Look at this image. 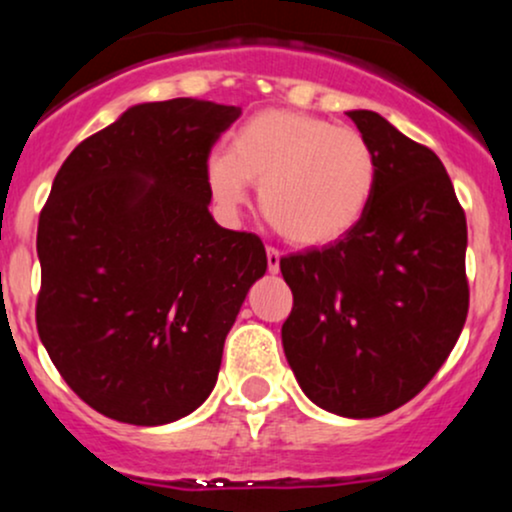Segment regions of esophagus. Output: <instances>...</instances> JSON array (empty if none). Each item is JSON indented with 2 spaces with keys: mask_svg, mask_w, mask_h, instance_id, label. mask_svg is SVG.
I'll return each instance as SVG.
<instances>
[{
  "mask_svg": "<svg viewBox=\"0 0 512 512\" xmlns=\"http://www.w3.org/2000/svg\"><path fill=\"white\" fill-rule=\"evenodd\" d=\"M279 264H281L279 250L267 248V267H269V274H279Z\"/></svg>",
  "mask_w": 512,
  "mask_h": 512,
  "instance_id": "obj_1",
  "label": "esophagus"
}]
</instances>
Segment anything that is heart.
I'll return each mask as SVG.
<instances>
[{"instance_id":"1","label":"heart","mask_w":512,"mask_h":512,"mask_svg":"<svg viewBox=\"0 0 512 512\" xmlns=\"http://www.w3.org/2000/svg\"><path fill=\"white\" fill-rule=\"evenodd\" d=\"M214 202L233 216L260 185L267 221L289 243L315 248L344 238L366 216L378 185L373 146L351 127L298 110H262L207 158Z\"/></svg>"}]
</instances>
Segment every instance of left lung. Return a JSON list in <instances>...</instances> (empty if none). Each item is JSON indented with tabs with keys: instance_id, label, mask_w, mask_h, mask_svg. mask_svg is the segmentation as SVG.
Listing matches in <instances>:
<instances>
[{
	"instance_id": "8db88e82",
	"label": "left lung",
	"mask_w": 512,
	"mask_h": 512,
	"mask_svg": "<svg viewBox=\"0 0 512 512\" xmlns=\"http://www.w3.org/2000/svg\"><path fill=\"white\" fill-rule=\"evenodd\" d=\"M378 185L361 221L322 250L281 260L293 310L286 361L310 402L373 419L419 395L469 308L467 219L440 158L373 110H349Z\"/></svg>"
}]
</instances>
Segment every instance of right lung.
Wrapping results in <instances>:
<instances>
[{"label": "right lung", "mask_w": 512, "mask_h": 512, "mask_svg": "<svg viewBox=\"0 0 512 512\" xmlns=\"http://www.w3.org/2000/svg\"><path fill=\"white\" fill-rule=\"evenodd\" d=\"M238 115L195 98L132 105L52 182L38 221V334L108 419L163 426L202 407L267 272L262 240L209 214L211 144Z\"/></svg>", "instance_id": "1"}]
</instances>
